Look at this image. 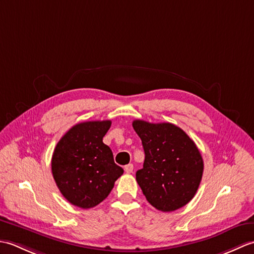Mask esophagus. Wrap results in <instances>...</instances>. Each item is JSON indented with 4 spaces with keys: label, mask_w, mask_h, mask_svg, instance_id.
Segmentation results:
<instances>
[{
    "label": "esophagus",
    "mask_w": 254,
    "mask_h": 254,
    "mask_svg": "<svg viewBox=\"0 0 254 254\" xmlns=\"http://www.w3.org/2000/svg\"><path fill=\"white\" fill-rule=\"evenodd\" d=\"M133 169H134V167H133L132 164H128V165H127L126 167H124V170H126L127 174H132Z\"/></svg>",
    "instance_id": "1"
}]
</instances>
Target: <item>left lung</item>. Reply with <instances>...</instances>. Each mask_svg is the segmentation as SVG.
<instances>
[{
  "label": "left lung",
  "instance_id": "obj_1",
  "mask_svg": "<svg viewBox=\"0 0 254 254\" xmlns=\"http://www.w3.org/2000/svg\"><path fill=\"white\" fill-rule=\"evenodd\" d=\"M145 160L136 181L150 205L172 212L191 201L202 180L204 164L195 143L172 123L134 120Z\"/></svg>",
  "mask_w": 254,
  "mask_h": 254
}]
</instances>
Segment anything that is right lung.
<instances>
[{
	"label": "right lung",
	"mask_w": 254,
	"mask_h": 254,
	"mask_svg": "<svg viewBox=\"0 0 254 254\" xmlns=\"http://www.w3.org/2000/svg\"><path fill=\"white\" fill-rule=\"evenodd\" d=\"M110 127V120L78 123L55 148L53 178L62 195L75 206L90 208L101 203L123 174L110 147L102 142Z\"/></svg>",
	"instance_id": "obj_1"
}]
</instances>
